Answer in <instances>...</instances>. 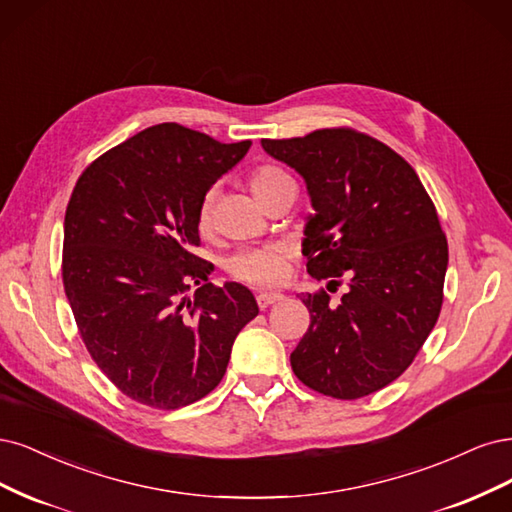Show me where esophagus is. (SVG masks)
<instances>
[{"label": "esophagus", "instance_id": "esophagus-1", "mask_svg": "<svg viewBox=\"0 0 512 512\" xmlns=\"http://www.w3.org/2000/svg\"><path fill=\"white\" fill-rule=\"evenodd\" d=\"M280 300H283V293H272V291L257 293V306H259L261 310H266L268 306H272V304H276V302H280Z\"/></svg>", "mask_w": 512, "mask_h": 512}]
</instances>
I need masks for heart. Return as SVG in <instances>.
<instances>
[{
    "mask_svg": "<svg viewBox=\"0 0 512 512\" xmlns=\"http://www.w3.org/2000/svg\"><path fill=\"white\" fill-rule=\"evenodd\" d=\"M291 176L276 166H259L251 174V189L255 195L266 193L274 185L289 180ZM214 204V189H210L200 206H197V225L202 229L210 227ZM227 272L232 278L251 287H276L285 280L289 272V251L283 244H263L246 246L227 259Z\"/></svg>",
    "mask_w": 512,
    "mask_h": 512,
    "instance_id": "obj_1",
    "label": "heart"
}]
</instances>
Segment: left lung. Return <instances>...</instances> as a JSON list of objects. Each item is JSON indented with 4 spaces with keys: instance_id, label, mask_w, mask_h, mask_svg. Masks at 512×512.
Returning <instances> with one entry per match:
<instances>
[{
    "instance_id": "left-lung-1",
    "label": "left lung",
    "mask_w": 512,
    "mask_h": 512,
    "mask_svg": "<svg viewBox=\"0 0 512 512\" xmlns=\"http://www.w3.org/2000/svg\"><path fill=\"white\" fill-rule=\"evenodd\" d=\"M261 146L306 180L308 274L329 291L346 283L338 302L323 289L302 298L310 325L291 368L329 398H364L412 364L438 321L449 246L436 206L404 157L357 129Z\"/></svg>"
}]
</instances>
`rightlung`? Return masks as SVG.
<instances>
[{"mask_svg":"<svg viewBox=\"0 0 512 512\" xmlns=\"http://www.w3.org/2000/svg\"><path fill=\"white\" fill-rule=\"evenodd\" d=\"M249 148L161 123L97 157L72 191L63 289L97 368L134 402L176 410L202 400L257 317L253 293L208 283L212 263L195 255L197 206Z\"/></svg>","mask_w":512,"mask_h":512,"instance_id":"add662e5","label":"right lung"}]
</instances>
